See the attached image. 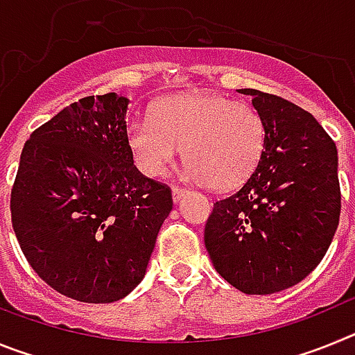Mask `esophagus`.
Segmentation results:
<instances>
[{
  "instance_id": "34e87169",
  "label": "esophagus",
  "mask_w": 355,
  "mask_h": 355,
  "mask_svg": "<svg viewBox=\"0 0 355 355\" xmlns=\"http://www.w3.org/2000/svg\"><path fill=\"white\" fill-rule=\"evenodd\" d=\"M184 192H187L184 188H180V187L172 188V199H174V202H180V200L183 199Z\"/></svg>"
}]
</instances>
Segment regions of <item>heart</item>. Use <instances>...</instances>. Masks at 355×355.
Instances as JSON below:
<instances>
[{
	"label": "heart",
	"mask_w": 355,
	"mask_h": 355,
	"mask_svg": "<svg viewBox=\"0 0 355 355\" xmlns=\"http://www.w3.org/2000/svg\"><path fill=\"white\" fill-rule=\"evenodd\" d=\"M126 139L137 167L149 178L165 174L183 147L188 180L227 190L256 171L266 128L249 103L193 90L159 99L150 119L131 122Z\"/></svg>",
	"instance_id": "obj_1"
}]
</instances>
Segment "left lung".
Returning <instances> with one entry per match:
<instances>
[{
    "instance_id": "obj_1",
    "label": "left lung",
    "mask_w": 355,
    "mask_h": 355,
    "mask_svg": "<svg viewBox=\"0 0 355 355\" xmlns=\"http://www.w3.org/2000/svg\"><path fill=\"white\" fill-rule=\"evenodd\" d=\"M252 97L265 149L245 184L216 200L205 227L215 270L236 290L270 295L311 274L340 224L336 144L309 112L274 94Z\"/></svg>"
}]
</instances>
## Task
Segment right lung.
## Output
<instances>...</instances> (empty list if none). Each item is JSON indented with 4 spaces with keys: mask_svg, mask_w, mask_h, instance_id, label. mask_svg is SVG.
Segmentation results:
<instances>
[{
    "mask_svg": "<svg viewBox=\"0 0 355 355\" xmlns=\"http://www.w3.org/2000/svg\"><path fill=\"white\" fill-rule=\"evenodd\" d=\"M128 105L110 92L62 110L30 135L12 187L24 258L80 302H115L139 286L172 211L171 188L135 167Z\"/></svg>",
    "mask_w": 355,
    "mask_h": 355,
    "instance_id": "right-lung-1",
    "label": "right lung"
}]
</instances>
